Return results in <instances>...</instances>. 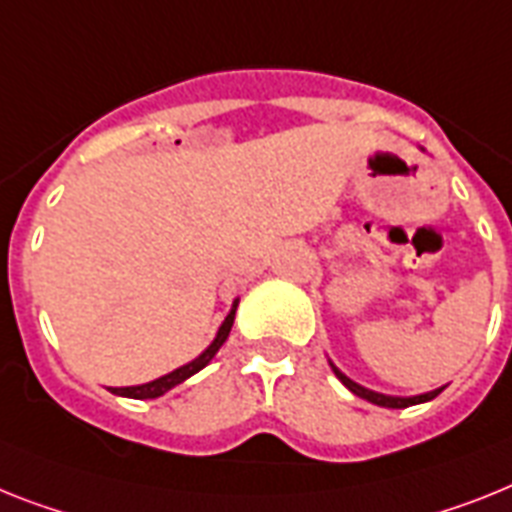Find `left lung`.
Here are the masks:
<instances>
[{"label":"left lung","mask_w":512,"mask_h":512,"mask_svg":"<svg viewBox=\"0 0 512 512\" xmlns=\"http://www.w3.org/2000/svg\"><path fill=\"white\" fill-rule=\"evenodd\" d=\"M332 369H335V366H332ZM335 374H337V379H340V382L345 384L350 392H353V395H358V398H363V400H369V403H374V405H382V408H408V405L434 400L439 392H442V387H439V390L424 392V395H416V398H390V395H379V392L366 390V387H361V384H356L353 379L345 377L340 369H335Z\"/></svg>","instance_id":"1"}]
</instances>
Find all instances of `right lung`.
<instances>
[{
	"instance_id": "right-lung-1",
	"label": "right lung",
	"mask_w": 512,
	"mask_h": 512,
	"mask_svg": "<svg viewBox=\"0 0 512 512\" xmlns=\"http://www.w3.org/2000/svg\"><path fill=\"white\" fill-rule=\"evenodd\" d=\"M235 308H238V301L232 303L230 314H227V319L222 322V327H219L217 337H214V342H211L209 348L201 353V356L196 358V361L185 363V366H180V369H175L172 374H167V377H159L154 379V382L149 384H141V387H109V390L114 392V395H122V398H135V400H149V398H159V395H164L167 390H172L175 384L185 382L188 377H193L196 371H201L206 366V363L211 361V358L217 356V350L222 348V342L227 340V335H230L232 329V322H235Z\"/></svg>"
}]
</instances>
